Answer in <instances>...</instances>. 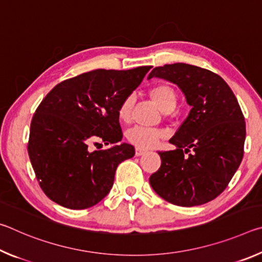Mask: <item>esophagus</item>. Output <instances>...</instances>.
Returning <instances> with one entry per match:
<instances>
[{"mask_svg": "<svg viewBox=\"0 0 262 262\" xmlns=\"http://www.w3.org/2000/svg\"><path fill=\"white\" fill-rule=\"evenodd\" d=\"M148 150L147 149H143V148H140V147H136L135 148V155L136 156H142V155L147 154Z\"/></svg>", "mask_w": 262, "mask_h": 262, "instance_id": "34e87169", "label": "esophagus"}]
</instances>
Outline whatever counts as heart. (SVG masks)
I'll list each match as a JSON object with an SVG mask.
<instances>
[{"label": "heart", "instance_id": "b5f03b06", "mask_svg": "<svg viewBox=\"0 0 262 262\" xmlns=\"http://www.w3.org/2000/svg\"><path fill=\"white\" fill-rule=\"evenodd\" d=\"M149 95L154 103L164 113L172 112L177 105V100H178V95H177L174 88L167 83L155 84L149 90ZM133 105H134V99L132 96H128L122 100L118 110V117L120 121L128 122L130 120ZM162 137L163 133L161 130L143 127H134L127 133V140L140 148H151L157 144V142Z\"/></svg>", "mask_w": 262, "mask_h": 262}]
</instances>
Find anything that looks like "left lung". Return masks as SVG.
<instances>
[{
    "label": "left lung",
    "mask_w": 262,
    "mask_h": 262,
    "mask_svg": "<svg viewBox=\"0 0 262 262\" xmlns=\"http://www.w3.org/2000/svg\"><path fill=\"white\" fill-rule=\"evenodd\" d=\"M174 83L192 107L170 143L159 151L161 167L149 181L159 196L176 206L207 203L223 192L241 165L246 128L241 106L219 75L186 63L156 67L148 78Z\"/></svg>",
    "instance_id": "obj_1"
}]
</instances>
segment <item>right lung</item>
<instances>
[{
  "mask_svg": "<svg viewBox=\"0 0 262 262\" xmlns=\"http://www.w3.org/2000/svg\"><path fill=\"white\" fill-rule=\"evenodd\" d=\"M151 68L92 70L59 83L42 99L31 121L28 152L52 201L86 209L108 194L119 164L135 155L132 144L119 143V106ZM90 143L110 147L90 152Z\"/></svg>",
  "mask_w": 262,
  "mask_h": 262,
  "instance_id": "obj_1",
  "label": "right lung"
}]
</instances>
